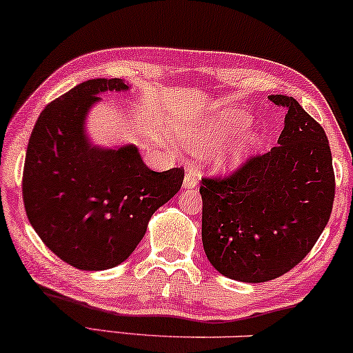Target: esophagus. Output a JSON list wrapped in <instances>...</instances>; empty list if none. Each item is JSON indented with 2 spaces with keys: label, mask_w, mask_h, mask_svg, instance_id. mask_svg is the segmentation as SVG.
Instances as JSON below:
<instances>
[{
  "label": "esophagus",
  "mask_w": 353,
  "mask_h": 353,
  "mask_svg": "<svg viewBox=\"0 0 353 353\" xmlns=\"http://www.w3.org/2000/svg\"><path fill=\"white\" fill-rule=\"evenodd\" d=\"M199 184V174L194 169H189L184 176V189H194Z\"/></svg>",
  "instance_id": "34e87169"
}]
</instances>
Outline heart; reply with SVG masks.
I'll return each instance as SVG.
<instances>
[{"instance_id":"b5f03b06","label":"heart","mask_w":353,"mask_h":353,"mask_svg":"<svg viewBox=\"0 0 353 353\" xmlns=\"http://www.w3.org/2000/svg\"><path fill=\"white\" fill-rule=\"evenodd\" d=\"M248 122L249 119L246 115L243 112H238V110H234V112H223L218 115V117L213 119L207 127L182 130L179 133V137L184 140V143L189 146V148L200 150L212 143V141L220 140V138H226L231 135V133L238 132L239 128H243ZM246 153L248 148L244 146V148L236 150L234 153H231L228 156L221 153L213 154V159H215L216 163L223 164V166H236Z\"/></svg>"}]
</instances>
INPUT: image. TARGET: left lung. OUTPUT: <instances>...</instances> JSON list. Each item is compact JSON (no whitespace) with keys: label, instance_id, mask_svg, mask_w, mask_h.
<instances>
[{"label":"left lung","instance_id":"obj_1","mask_svg":"<svg viewBox=\"0 0 353 353\" xmlns=\"http://www.w3.org/2000/svg\"><path fill=\"white\" fill-rule=\"evenodd\" d=\"M270 151L225 177H203L202 241L210 264L228 279L269 282L300 264L332 212L336 179L324 128L293 97Z\"/></svg>","mask_w":353,"mask_h":353}]
</instances>
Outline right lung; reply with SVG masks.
Here are the masks:
<instances>
[{
    "label": "right lung",
    "instance_id": "1",
    "mask_svg": "<svg viewBox=\"0 0 353 353\" xmlns=\"http://www.w3.org/2000/svg\"><path fill=\"white\" fill-rule=\"evenodd\" d=\"M122 79H88L50 102L30 133L22 199L28 218L50 251L81 270L115 267L135 251L150 218L177 194L184 169L156 172L135 145L97 148L84 120Z\"/></svg>",
    "mask_w": 353,
    "mask_h": 353
}]
</instances>
